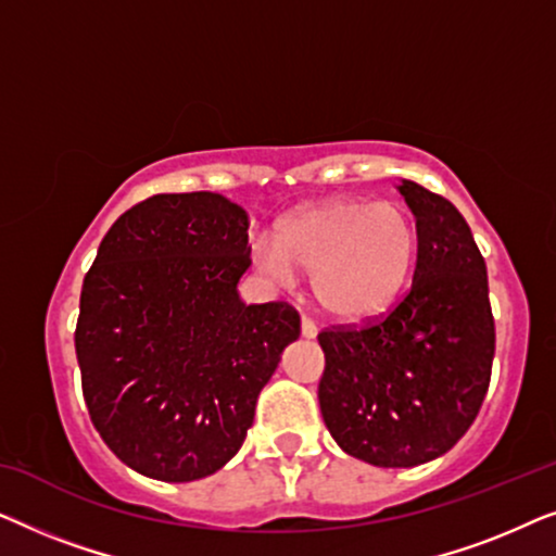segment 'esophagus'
<instances>
[{
    "label": "esophagus",
    "instance_id": "1",
    "mask_svg": "<svg viewBox=\"0 0 556 556\" xmlns=\"http://www.w3.org/2000/svg\"><path fill=\"white\" fill-rule=\"evenodd\" d=\"M301 333H303V337H306V339H314V337H316V333H318V329H316V324H314V321H311V318H308V316H303V318H301Z\"/></svg>",
    "mask_w": 556,
    "mask_h": 556
}]
</instances>
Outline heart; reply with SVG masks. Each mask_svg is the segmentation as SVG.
<instances>
[{
  "instance_id": "obj_1",
  "label": "heart",
  "mask_w": 556,
  "mask_h": 556,
  "mask_svg": "<svg viewBox=\"0 0 556 556\" xmlns=\"http://www.w3.org/2000/svg\"><path fill=\"white\" fill-rule=\"evenodd\" d=\"M255 263L280 283L314 278L316 301L341 321L379 316L400 299L417 261L413 219L390 202L329 200L255 240Z\"/></svg>"
}]
</instances>
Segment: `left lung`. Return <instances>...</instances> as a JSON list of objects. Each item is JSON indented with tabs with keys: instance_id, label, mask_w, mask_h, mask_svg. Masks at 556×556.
Returning <instances> with one entry per match:
<instances>
[{
	"instance_id": "obj_1",
	"label": "left lung",
	"mask_w": 556,
	"mask_h": 556,
	"mask_svg": "<svg viewBox=\"0 0 556 556\" xmlns=\"http://www.w3.org/2000/svg\"><path fill=\"white\" fill-rule=\"evenodd\" d=\"M417 227L413 288L364 326L318 333V405L339 447L379 468H413L451 451L491 382L496 329L485 261L453 202L402 179Z\"/></svg>"
}]
</instances>
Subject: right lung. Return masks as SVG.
<instances>
[{"label":"right lung","instance_id":"1","mask_svg":"<svg viewBox=\"0 0 556 556\" xmlns=\"http://www.w3.org/2000/svg\"><path fill=\"white\" fill-rule=\"evenodd\" d=\"M248 215L212 192L154 194L121 215L86 273L75 354L90 422L156 481L215 473L301 333L291 303H245Z\"/></svg>","mask_w":556,"mask_h":556}]
</instances>
